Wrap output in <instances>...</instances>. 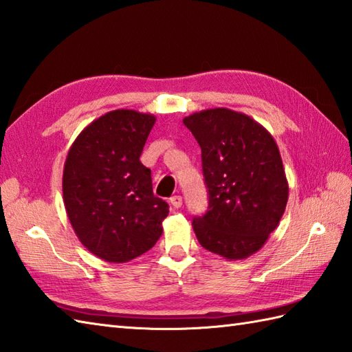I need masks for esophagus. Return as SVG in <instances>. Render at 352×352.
Here are the masks:
<instances>
[{"mask_svg": "<svg viewBox=\"0 0 352 352\" xmlns=\"http://www.w3.org/2000/svg\"><path fill=\"white\" fill-rule=\"evenodd\" d=\"M170 204H172V207H174V208H180L183 206V198L180 195L172 197L170 198Z\"/></svg>", "mask_w": 352, "mask_h": 352, "instance_id": "esophagus-1", "label": "esophagus"}]
</instances>
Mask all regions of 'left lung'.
<instances>
[{"label":"left lung","instance_id":"obj_1","mask_svg":"<svg viewBox=\"0 0 352 352\" xmlns=\"http://www.w3.org/2000/svg\"><path fill=\"white\" fill-rule=\"evenodd\" d=\"M201 146L208 210L192 222L198 242L227 260L257 252L278 227L289 184L272 134L226 107L183 119Z\"/></svg>","mask_w":352,"mask_h":352}]
</instances>
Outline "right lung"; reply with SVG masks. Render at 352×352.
<instances>
[{
	"mask_svg": "<svg viewBox=\"0 0 352 352\" xmlns=\"http://www.w3.org/2000/svg\"><path fill=\"white\" fill-rule=\"evenodd\" d=\"M155 116L118 109L95 119L66 155L63 203L80 242L109 263L149 251L169 206L154 197L151 170L139 157Z\"/></svg>",
	"mask_w": 352,
	"mask_h": 352,
	"instance_id": "1",
	"label": "right lung"
}]
</instances>
